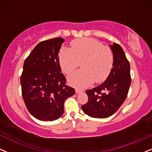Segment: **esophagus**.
I'll list each match as a JSON object with an SVG mask.
<instances>
[{
    "label": "esophagus",
    "mask_w": 152,
    "mask_h": 152,
    "mask_svg": "<svg viewBox=\"0 0 152 152\" xmlns=\"http://www.w3.org/2000/svg\"><path fill=\"white\" fill-rule=\"evenodd\" d=\"M83 90H80V89H78V88H76V93L77 94H79L80 93H83Z\"/></svg>",
    "instance_id": "1"
}]
</instances>
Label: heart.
Returning <instances> with one entry per match:
<instances>
[{
	"label": "heart",
	"instance_id": "b5f03b06",
	"mask_svg": "<svg viewBox=\"0 0 152 152\" xmlns=\"http://www.w3.org/2000/svg\"><path fill=\"white\" fill-rule=\"evenodd\" d=\"M81 61L83 69L71 74L69 81L76 87L85 88L94 81L106 79L112 68L114 55L109 48L90 38L74 40L71 49L64 47L59 53V64L66 74H70Z\"/></svg>",
	"mask_w": 152,
	"mask_h": 152
}]
</instances>
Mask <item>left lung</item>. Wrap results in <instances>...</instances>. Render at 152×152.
<instances>
[{"label": "left lung", "instance_id": "left-lung-1", "mask_svg": "<svg viewBox=\"0 0 152 152\" xmlns=\"http://www.w3.org/2000/svg\"><path fill=\"white\" fill-rule=\"evenodd\" d=\"M110 46L114 63L108 77L97 87L86 90L88 101L81 107L90 117L104 118L112 116L127 97L131 84L130 63L118 44Z\"/></svg>", "mask_w": 152, "mask_h": 152}]
</instances>
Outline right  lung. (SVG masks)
Wrapping results in <instances>:
<instances>
[{
	"mask_svg": "<svg viewBox=\"0 0 152 152\" xmlns=\"http://www.w3.org/2000/svg\"><path fill=\"white\" fill-rule=\"evenodd\" d=\"M64 40L55 38L39 43L25 59L20 78L22 94L29 113L43 121H52L64 113L66 99L75 93L66 85L58 53Z\"/></svg>",
	"mask_w": 152,
	"mask_h": 152,
	"instance_id": "obj_1",
	"label": "right lung"
}]
</instances>
